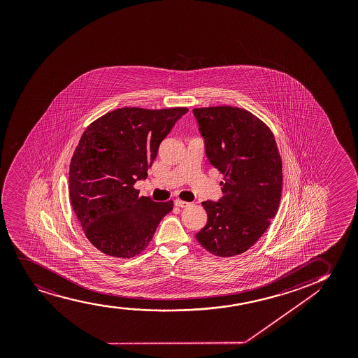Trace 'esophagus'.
Here are the masks:
<instances>
[{"label": "esophagus", "mask_w": 358, "mask_h": 358, "mask_svg": "<svg viewBox=\"0 0 358 358\" xmlns=\"http://www.w3.org/2000/svg\"><path fill=\"white\" fill-rule=\"evenodd\" d=\"M189 203H187V201H183V200H180V199H177V200H175V206H177V208H187V206H189Z\"/></svg>", "instance_id": "obj_1"}]
</instances>
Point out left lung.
Masks as SVG:
<instances>
[{"label":"left lung","mask_w":358,"mask_h":358,"mask_svg":"<svg viewBox=\"0 0 358 358\" xmlns=\"http://www.w3.org/2000/svg\"><path fill=\"white\" fill-rule=\"evenodd\" d=\"M205 153L224 175L218 201H203L208 223L195 235L218 257L248 251L278 213L282 162L274 135L251 112L231 106L193 110Z\"/></svg>","instance_id":"left-lung-1"}]
</instances>
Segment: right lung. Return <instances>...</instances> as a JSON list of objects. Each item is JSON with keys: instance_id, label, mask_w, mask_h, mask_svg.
I'll use <instances>...</instances> for the list:
<instances>
[{"instance_id": "right-lung-1", "label": "right lung", "mask_w": 358, "mask_h": 358, "mask_svg": "<svg viewBox=\"0 0 358 358\" xmlns=\"http://www.w3.org/2000/svg\"><path fill=\"white\" fill-rule=\"evenodd\" d=\"M185 107L110 110L85 129L70 164L71 205L84 234L102 253L130 258L148 246L173 203L140 196L160 142Z\"/></svg>"}]
</instances>
